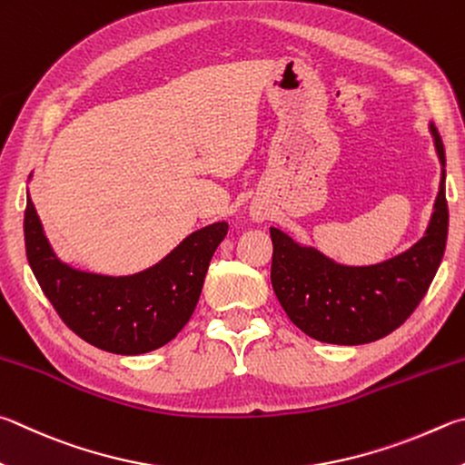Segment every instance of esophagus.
Here are the masks:
<instances>
[{"instance_id": "esophagus-1", "label": "esophagus", "mask_w": 465, "mask_h": 465, "mask_svg": "<svg viewBox=\"0 0 465 465\" xmlns=\"http://www.w3.org/2000/svg\"><path fill=\"white\" fill-rule=\"evenodd\" d=\"M252 217H254L256 222H264V219H266V211H262V209H252Z\"/></svg>"}]
</instances>
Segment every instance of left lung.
I'll use <instances>...</instances> for the list:
<instances>
[{"instance_id": "8db88e82", "label": "left lung", "mask_w": 465, "mask_h": 465, "mask_svg": "<svg viewBox=\"0 0 465 465\" xmlns=\"http://www.w3.org/2000/svg\"><path fill=\"white\" fill-rule=\"evenodd\" d=\"M429 132L441 163V181L423 238L409 250L376 264L351 266L270 227V281L278 302L302 333L335 345L376 341L401 327L425 297L441 264L450 225L445 148L433 122Z\"/></svg>"}]
</instances>
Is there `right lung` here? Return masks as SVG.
<instances>
[{"mask_svg": "<svg viewBox=\"0 0 465 465\" xmlns=\"http://www.w3.org/2000/svg\"><path fill=\"white\" fill-rule=\"evenodd\" d=\"M225 233L227 222L209 223L150 268L109 276L56 256L30 193L24 213L26 256L42 292L81 340L120 356L148 353L179 335L197 307L209 262Z\"/></svg>", "mask_w": 465, "mask_h": 465, "instance_id": "obj_1", "label": "right lung"}]
</instances>
